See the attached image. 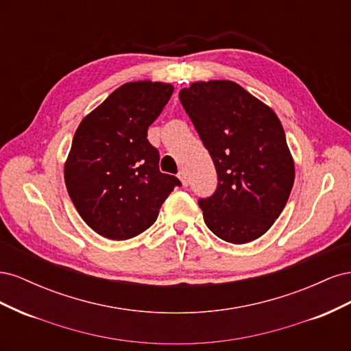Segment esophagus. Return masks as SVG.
<instances>
[{"instance_id":"esophagus-1","label":"esophagus","mask_w":351,"mask_h":351,"mask_svg":"<svg viewBox=\"0 0 351 351\" xmlns=\"http://www.w3.org/2000/svg\"><path fill=\"white\" fill-rule=\"evenodd\" d=\"M178 178H180V182H182V184H183V186H187L189 180H187V174H186L184 169H182V171L178 173Z\"/></svg>"}]
</instances>
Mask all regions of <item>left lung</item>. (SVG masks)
Masks as SVG:
<instances>
[{
    "mask_svg": "<svg viewBox=\"0 0 351 351\" xmlns=\"http://www.w3.org/2000/svg\"><path fill=\"white\" fill-rule=\"evenodd\" d=\"M178 97L218 174L215 193L199 199L205 224L232 244L259 239L280 217L294 183L277 114L231 80L195 82Z\"/></svg>",
    "mask_w": 351,
    "mask_h": 351,
    "instance_id": "8db88e82",
    "label": "left lung"
}]
</instances>
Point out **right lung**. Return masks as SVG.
I'll use <instances>...</instances> for the list:
<instances>
[{
  "label": "right lung",
  "mask_w": 351,
  "mask_h": 351,
  "mask_svg": "<svg viewBox=\"0 0 351 351\" xmlns=\"http://www.w3.org/2000/svg\"><path fill=\"white\" fill-rule=\"evenodd\" d=\"M173 90L162 82L124 83L74 133L64 164L66 187L83 221L102 237L139 236L182 184L159 171V152L147 141V127Z\"/></svg>",
  "instance_id": "add662e5"
}]
</instances>
